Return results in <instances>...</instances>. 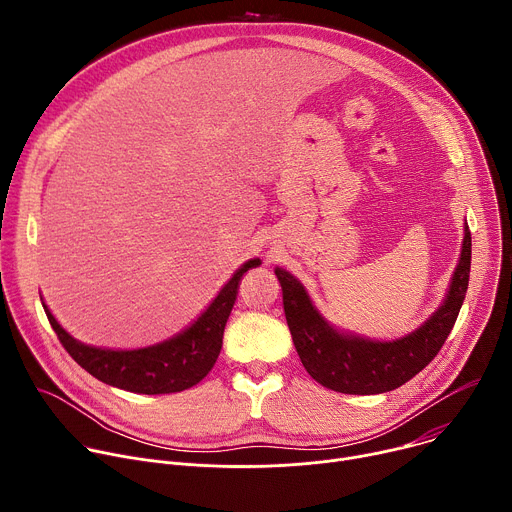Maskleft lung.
Instances as JSON below:
<instances>
[{"instance_id":"8db88e82","label":"left lung","mask_w":512,"mask_h":512,"mask_svg":"<svg viewBox=\"0 0 512 512\" xmlns=\"http://www.w3.org/2000/svg\"><path fill=\"white\" fill-rule=\"evenodd\" d=\"M470 259L472 237L466 223L460 259L442 306L419 328L393 340H375L336 328L314 306L304 283L275 267L285 320L310 377L346 395H377L405 385L427 367L450 336L466 298Z\"/></svg>"}]
</instances>
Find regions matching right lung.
Instances as JSON below:
<instances>
[{"label":"right lung","instance_id":"right-lung-1","mask_svg":"<svg viewBox=\"0 0 512 512\" xmlns=\"http://www.w3.org/2000/svg\"><path fill=\"white\" fill-rule=\"evenodd\" d=\"M259 265L261 259L257 257L245 261L190 326L164 342L143 348L121 350L85 344L58 324L44 302L42 306L66 352L95 379L139 395L180 393L198 385L212 371L221 354L223 334L237 300L239 281L245 271Z\"/></svg>","mask_w":512,"mask_h":512}]
</instances>
